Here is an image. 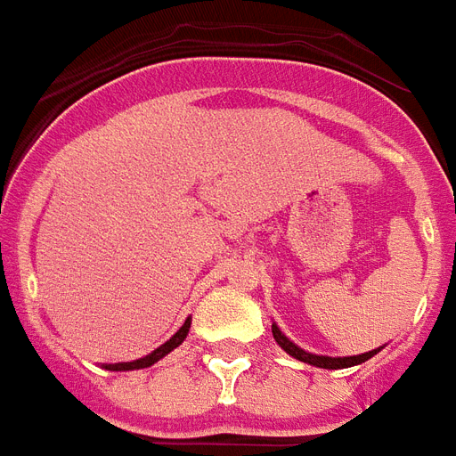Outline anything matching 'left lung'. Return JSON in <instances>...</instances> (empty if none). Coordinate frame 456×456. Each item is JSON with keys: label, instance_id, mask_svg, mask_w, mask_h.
<instances>
[{"label": "left lung", "instance_id": "8db88e82", "mask_svg": "<svg viewBox=\"0 0 456 456\" xmlns=\"http://www.w3.org/2000/svg\"><path fill=\"white\" fill-rule=\"evenodd\" d=\"M273 338L278 341V346L282 348V351H287L291 355V358L301 360V362H308V365H315V367H322V370H344V367H353V365H362L365 360L374 358L384 346H379V348H374V351L370 353H360V355H348V358H330V355H315V353H308L304 351V348H298L294 341H289V338L280 331V327L273 322Z\"/></svg>", "mask_w": 456, "mask_h": 456}]
</instances>
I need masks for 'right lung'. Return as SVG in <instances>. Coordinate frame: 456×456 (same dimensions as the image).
<instances>
[{
	"label": "right lung",
	"mask_w": 456,
	"mask_h": 456,
	"mask_svg": "<svg viewBox=\"0 0 456 456\" xmlns=\"http://www.w3.org/2000/svg\"><path fill=\"white\" fill-rule=\"evenodd\" d=\"M191 320L192 318H185L183 327L174 334V337L169 338V341H165V344L159 346V348H155L152 353H148V355H143V358L138 360H131V362H115V365H103V370H110V372H131V370H145V367L155 365V362H159V360L165 358V355H169L174 348H178V346L183 344L185 337H188V331H191Z\"/></svg>",
	"instance_id": "right-lung-1"
}]
</instances>
